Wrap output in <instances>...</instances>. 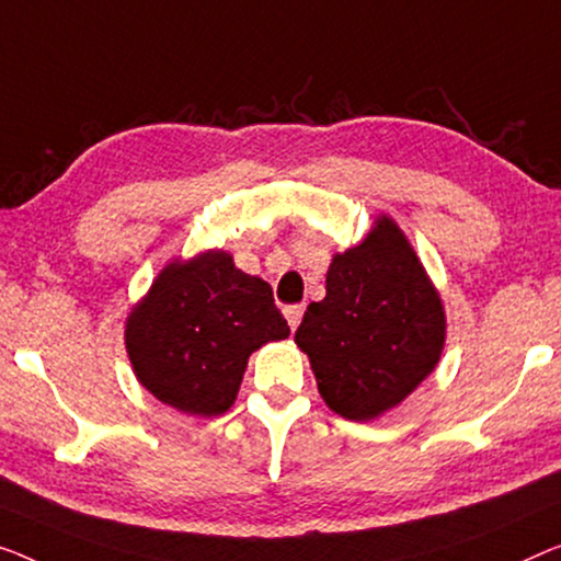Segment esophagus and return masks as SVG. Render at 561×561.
<instances>
[{"label":"esophagus","mask_w":561,"mask_h":561,"mask_svg":"<svg viewBox=\"0 0 561 561\" xmlns=\"http://www.w3.org/2000/svg\"><path fill=\"white\" fill-rule=\"evenodd\" d=\"M284 314H287L289 328L297 330L299 328V320H302V314H305V305H289L287 309H284Z\"/></svg>","instance_id":"1"}]
</instances>
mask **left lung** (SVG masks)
I'll return each instance as SVG.
<instances>
[{"label":"left lung","instance_id":"8db88e82","mask_svg":"<svg viewBox=\"0 0 561 561\" xmlns=\"http://www.w3.org/2000/svg\"><path fill=\"white\" fill-rule=\"evenodd\" d=\"M443 340L440 299L390 219L332 259L328 295L307 307L295 334L324 403L347 421H373L411 396Z\"/></svg>","mask_w":561,"mask_h":561}]
</instances>
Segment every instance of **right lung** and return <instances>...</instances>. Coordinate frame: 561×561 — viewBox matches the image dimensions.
Returning <instances> with one entry per match:
<instances>
[{"label":"right lung","instance_id":"add662e5","mask_svg":"<svg viewBox=\"0 0 561 561\" xmlns=\"http://www.w3.org/2000/svg\"><path fill=\"white\" fill-rule=\"evenodd\" d=\"M287 334L270 284L237 270L229 254L206 252L158 274L128 317L125 345L138 380L158 400L191 415H221L249 355Z\"/></svg>","mask_w":561,"mask_h":561}]
</instances>
